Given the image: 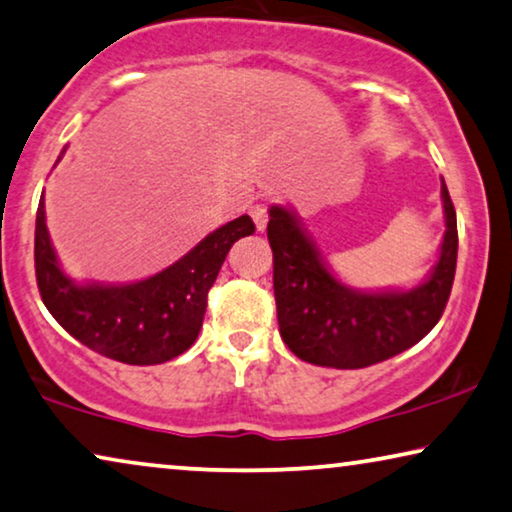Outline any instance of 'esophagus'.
<instances>
[{"label": "esophagus", "instance_id": "1", "mask_svg": "<svg viewBox=\"0 0 512 512\" xmlns=\"http://www.w3.org/2000/svg\"><path fill=\"white\" fill-rule=\"evenodd\" d=\"M251 219H254L258 231H265V226H268V205L256 203L251 207Z\"/></svg>", "mask_w": 512, "mask_h": 512}]
</instances>
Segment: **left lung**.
<instances>
[{
  "instance_id": "8db88e82",
  "label": "left lung",
  "mask_w": 512,
  "mask_h": 512,
  "mask_svg": "<svg viewBox=\"0 0 512 512\" xmlns=\"http://www.w3.org/2000/svg\"><path fill=\"white\" fill-rule=\"evenodd\" d=\"M446 233L432 274L411 291L362 293L325 268L314 242L286 207H270L274 300L284 344L311 365L362 369L418 344L439 323L457 265V217L441 184Z\"/></svg>"
}]
</instances>
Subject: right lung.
<instances>
[{
	"instance_id": "obj_1",
	"label": "right lung",
	"mask_w": 512,
	"mask_h": 512,
	"mask_svg": "<svg viewBox=\"0 0 512 512\" xmlns=\"http://www.w3.org/2000/svg\"><path fill=\"white\" fill-rule=\"evenodd\" d=\"M254 231V221L242 214L150 279L78 286L59 268L41 196L34 231L36 284L43 305L80 344L127 365H161L196 342L207 293L228 249Z\"/></svg>"
}]
</instances>
